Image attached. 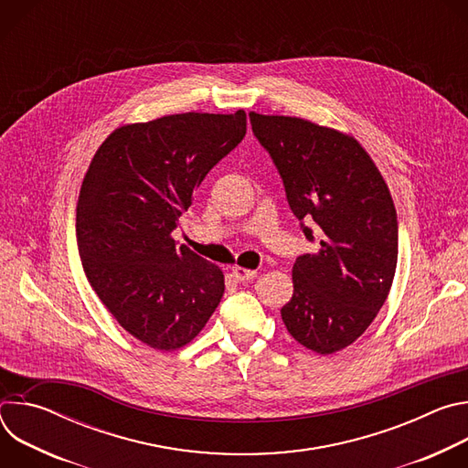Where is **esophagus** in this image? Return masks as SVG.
<instances>
[{
	"mask_svg": "<svg viewBox=\"0 0 468 468\" xmlns=\"http://www.w3.org/2000/svg\"><path fill=\"white\" fill-rule=\"evenodd\" d=\"M233 278L239 282V283H244V282H250V280H253L255 276H257V272L255 271H248V269H242V266H235L233 269Z\"/></svg>",
	"mask_w": 468,
	"mask_h": 468,
	"instance_id": "obj_1",
	"label": "esophagus"
}]
</instances>
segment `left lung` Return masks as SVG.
Listing matches in <instances>:
<instances>
[{
    "label": "left lung",
    "instance_id": "obj_1",
    "mask_svg": "<svg viewBox=\"0 0 468 468\" xmlns=\"http://www.w3.org/2000/svg\"><path fill=\"white\" fill-rule=\"evenodd\" d=\"M253 135L271 154L287 202L320 251L292 266L294 292L282 307L291 335L327 356L350 346L385 303L398 261L392 197L365 148L346 133L296 116L250 112Z\"/></svg>",
    "mask_w": 468,
    "mask_h": 468
}]
</instances>
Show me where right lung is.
Masks as SVG:
<instances>
[{
  "mask_svg": "<svg viewBox=\"0 0 468 468\" xmlns=\"http://www.w3.org/2000/svg\"><path fill=\"white\" fill-rule=\"evenodd\" d=\"M244 135L242 109L168 114L114 129L90 161L76 213L83 269L116 322L150 348L188 345L220 303L222 271L172 231Z\"/></svg>",
  "mask_w": 468,
  "mask_h": 468,
  "instance_id": "right-lung-1",
  "label": "right lung"
}]
</instances>
